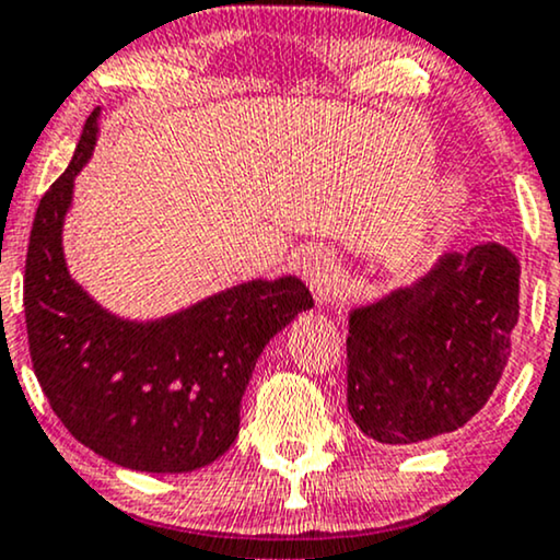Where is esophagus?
I'll list each match as a JSON object with an SVG mask.
<instances>
[{
    "mask_svg": "<svg viewBox=\"0 0 560 560\" xmlns=\"http://www.w3.org/2000/svg\"><path fill=\"white\" fill-rule=\"evenodd\" d=\"M302 273H305V281L313 292V298L318 305H334L336 298H339V284H336V271L331 255L315 250L310 253L305 262H302Z\"/></svg>",
    "mask_w": 560,
    "mask_h": 560,
    "instance_id": "esophagus-1",
    "label": "esophagus"
}]
</instances>
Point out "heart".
I'll return each instance as SVG.
<instances>
[{
	"label": "heart",
	"mask_w": 560,
	"mask_h": 560,
	"mask_svg": "<svg viewBox=\"0 0 560 560\" xmlns=\"http://www.w3.org/2000/svg\"><path fill=\"white\" fill-rule=\"evenodd\" d=\"M451 203H456V195H451Z\"/></svg>",
	"instance_id": "obj_1"
}]
</instances>
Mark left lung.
I'll list each match as a JSON object with an SVG mask.
<instances>
[{
    "instance_id": "left-lung-1",
    "label": "left lung",
    "mask_w": 560,
    "mask_h": 560,
    "mask_svg": "<svg viewBox=\"0 0 560 560\" xmlns=\"http://www.w3.org/2000/svg\"><path fill=\"white\" fill-rule=\"evenodd\" d=\"M516 255L498 242L446 253L412 287L354 307L347 407L386 446H412L467 425L490 399L518 320Z\"/></svg>"
}]
</instances>
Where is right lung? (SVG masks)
I'll return each instance as SVG.
<instances>
[{"label": "right lung", "instance_id": "right-lung-1", "mask_svg": "<svg viewBox=\"0 0 560 560\" xmlns=\"http://www.w3.org/2000/svg\"><path fill=\"white\" fill-rule=\"evenodd\" d=\"M96 119L98 109L33 219L23 279L33 373L54 415L98 456L138 472H190L232 446L262 347L313 298L284 276L151 323L96 305L70 279L62 253L72 182L96 145Z\"/></svg>", "mask_w": 560, "mask_h": 560}]
</instances>
